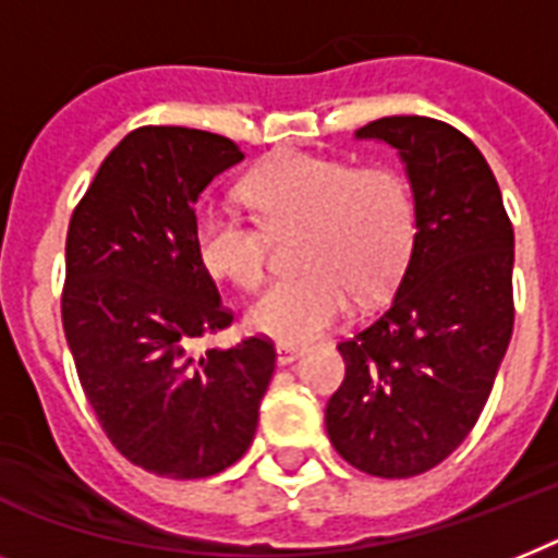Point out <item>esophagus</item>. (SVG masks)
I'll return each instance as SVG.
<instances>
[{
  "mask_svg": "<svg viewBox=\"0 0 558 558\" xmlns=\"http://www.w3.org/2000/svg\"><path fill=\"white\" fill-rule=\"evenodd\" d=\"M302 353H305V348H299V344H276V362H279V365H293Z\"/></svg>",
  "mask_w": 558,
  "mask_h": 558,
  "instance_id": "1",
  "label": "esophagus"
}]
</instances>
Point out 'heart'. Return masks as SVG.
Masks as SVG:
<instances>
[{
	"instance_id": "1",
	"label": "heart",
	"mask_w": 558,
	"mask_h": 558,
	"mask_svg": "<svg viewBox=\"0 0 558 558\" xmlns=\"http://www.w3.org/2000/svg\"><path fill=\"white\" fill-rule=\"evenodd\" d=\"M245 193L274 233L307 230L299 253L307 274L274 282L253 302L247 325L256 333L313 342L351 311L353 290L381 296L402 276L416 214L411 187L393 168L290 150L253 170ZM193 245L207 274L233 288L251 290L265 276L268 236L236 210H202Z\"/></svg>"
}]
</instances>
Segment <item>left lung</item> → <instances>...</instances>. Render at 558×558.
Returning a JSON list of instances; mask_svg holds the SVG:
<instances>
[{
  "label": "left lung",
  "mask_w": 558,
  "mask_h": 558,
  "mask_svg": "<svg viewBox=\"0 0 558 558\" xmlns=\"http://www.w3.org/2000/svg\"><path fill=\"white\" fill-rule=\"evenodd\" d=\"M356 140L393 147L413 193L411 259L393 302L339 344L325 427L344 462L408 478L476 425L513 333V225L485 156L427 117H385Z\"/></svg>",
  "instance_id": "obj_1"
}]
</instances>
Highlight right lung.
<instances>
[{
  "label": "right lung",
  "mask_w": 558,
  "mask_h": 558,
  "mask_svg": "<svg viewBox=\"0 0 558 558\" xmlns=\"http://www.w3.org/2000/svg\"><path fill=\"white\" fill-rule=\"evenodd\" d=\"M242 159L216 133L147 124L110 150L68 228L62 325L82 390L119 453L156 476L239 462L274 376L259 336L191 353L233 322L193 245V207Z\"/></svg>",
  "instance_id": "1"
}]
</instances>
